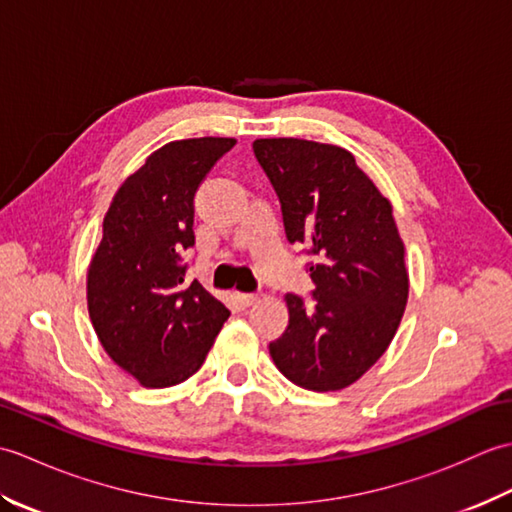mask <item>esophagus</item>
<instances>
[{"label": "esophagus", "instance_id": "esophagus-1", "mask_svg": "<svg viewBox=\"0 0 512 512\" xmlns=\"http://www.w3.org/2000/svg\"><path fill=\"white\" fill-rule=\"evenodd\" d=\"M237 301L242 303V306H255V303L259 301L257 295H250V292H237Z\"/></svg>", "mask_w": 512, "mask_h": 512}]
</instances>
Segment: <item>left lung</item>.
<instances>
[{
	"instance_id": "8db88e82",
	"label": "left lung",
	"mask_w": 512,
	"mask_h": 512,
	"mask_svg": "<svg viewBox=\"0 0 512 512\" xmlns=\"http://www.w3.org/2000/svg\"><path fill=\"white\" fill-rule=\"evenodd\" d=\"M253 151L279 195L288 242L312 255L314 303L286 295L288 330L270 356L303 389H345L385 354L405 314L409 273L394 209L343 147L257 138Z\"/></svg>"
}]
</instances>
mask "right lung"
<instances>
[{
	"instance_id": "add662e5",
	"label": "right lung",
	"mask_w": 512,
	"mask_h": 512,
	"mask_svg": "<svg viewBox=\"0 0 512 512\" xmlns=\"http://www.w3.org/2000/svg\"><path fill=\"white\" fill-rule=\"evenodd\" d=\"M235 143L171 140L118 187L105 213L88 266V312L107 356L143 387L198 372L231 314L198 279H184L180 253L195 242L193 195Z\"/></svg>"
}]
</instances>
